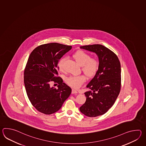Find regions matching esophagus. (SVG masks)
I'll return each instance as SVG.
<instances>
[{
	"label": "esophagus",
	"mask_w": 146,
	"mask_h": 146,
	"mask_svg": "<svg viewBox=\"0 0 146 146\" xmlns=\"http://www.w3.org/2000/svg\"><path fill=\"white\" fill-rule=\"evenodd\" d=\"M72 94H77L78 92L76 90L72 89Z\"/></svg>",
	"instance_id": "34e87169"
}]
</instances>
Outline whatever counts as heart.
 Here are the masks:
<instances>
[{"label": "heart", "mask_w": 146, "mask_h": 146, "mask_svg": "<svg viewBox=\"0 0 146 146\" xmlns=\"http://www.w3.org/2000/svg\"><path fill=\"white\" fill-rule=\"evenodd\" d=\"M73 57L78 64L82 66V70L88 77H92L96 74L99 68V62L96 58H91L89 54L82 50H79L74 53ZM66 58L62 57L59 59L58 67L60 71H63L64 64ZM85 81L83 75L70 76L66 79V82L70 87L78 89L82 86Z\"/></svg>", "instance_id": "obj_1"}]
</instances>
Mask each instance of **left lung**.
I'll use <instances>...</instances> for the list:
<instances>
[{"label": "left lung", "instance_id": "8db88e82", "mask_svg": "<svg viewBox=\"0 0 146 146\" xmlns=\"http://www.w3.org/2000/svg\"><path fill=\"white\" fill-rule=\"evenodd\" d=\"M80 48L96 53L99 61L98 71L87 84L90 90L84 93L86 101L80 111L90 117L103 115L114 104L120 92L121 64L115 53L102 45H85Z\"/></svg>", "mask_w": 146, "mask_h": 146}]
</instances>
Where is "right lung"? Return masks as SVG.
Instances as JSON below:
<instances>
[{
    "mask_svg": "<svg viewBox=\"0 0 146 146\" xmlns=\"http://www.w3.org/2000/svg\"><path fill=\"white\" fill-rule=\"evenodd\" d=\"M72 46L57 43L45 44L31 52L24 72L28 98L38 111L46 115L58 111L72 92V89L58 75V62ZM53 81L58 88L52 87Z\"/></svg>",
    "mask_w": 146,
    "mask_h": 146,
    "instance_id": "obj_1",
    "label": "right lung"
}]
</instances>
